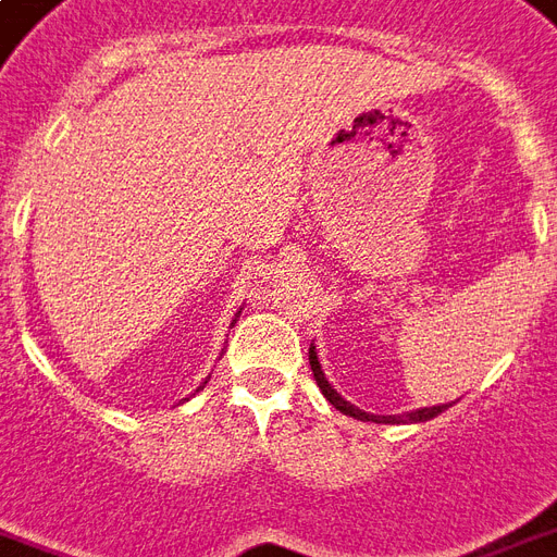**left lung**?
Segmentation results:
<instances>
[{
    "instance_id": "left-lung-1",
    "label": "left lung",
    "mask_w": 557,
    "mask_h": 557,
    "mask_svg": "<svg viewBox=\"0 0 557 557\" xmlns=\"http://www.w3.org/2000/svg\"><path fill=\"white\" fill-rule=\"evenodd\" d=\"M310 366H312V377L319 383L321 395L331 401L339 413L345 416H354V419H360V422H377V425H407V422H428V419H434L440 416L443 410H448L451 405H436V407H419V410H410V413H401V416H374V413H366L360 407H354L351 401H345L336 389L331 386V381L324 377V369H321V360H319V351H315V342L310 345Z\"/></svg>"
}]
</instances>
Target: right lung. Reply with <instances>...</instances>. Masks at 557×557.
I'll use <instances>...</instances> for the list:
<instances>
[{"instance_id":"obj_1","label":"right lung","mask_w":557,"mask_h":557,"mask_svg":"<svg viewBox=\"0 0 557 557\" xmlns=\"http://www.w3.org/2000/svg\"><path fill=\"white\" fill-rule=\"evenodd\" d=\"M238 315H242V310L236 312V319H233V324H236V321H238ZM233 324H230V327H233ZM203 386H206V381H203ZM203 386H197V393H200V389H203Z\"/></svg>"}]
</instances>
